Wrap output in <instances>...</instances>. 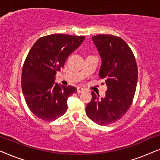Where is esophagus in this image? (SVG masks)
Returning <instances> with one entry per match:
<instances>
[{"instance_id":"1","label":"esophagus","mask_w":160,"mask_h":160,"mask_svg":"<svg viewBox=\"0 0 160 160\" xmlns=\"http://www.w3.org/2000/svg\"><path fill=\"white\" fill-rule=\"evenodd\" d=\"M85 91V89L83 88V87H77V92L78 93H81V92H83Z\"/></svg>"}]
</instances>
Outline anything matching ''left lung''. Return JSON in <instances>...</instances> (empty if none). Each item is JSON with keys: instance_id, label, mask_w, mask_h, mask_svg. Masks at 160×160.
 <instances>
[{"instance_id": "8db88e82", "label": "left lung", "mask_w": 160, "mask_h": 160, "mask_svg": "<svg viewBox=\"0 0 160 160\" xmlns=\"http://www.w3.org/2000/svg\"><path fill=\"white\" fill-rule=\"evenodd\" d=\"M102 59L99 76L107 85L106 97L92 92L86 114L100 125H108L121 119L132 105L138 82L134 54L123 39L112 35L92 37Z\"/></svg>"}]
</instances>
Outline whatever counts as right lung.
<instances>
[{"instance_id":"1","label":"right lung","mask_w":160,"mask_h":160,"mask_svg":"<svg viewBox=\"0 0 160 160\" xmlns=\"http://www.w3.org/2000/svg\"><path fill=\"white\" fill-rule=\"evenodd\" d=\"M84 38L65 34L43 36L28 52L21 84L28 108L39 119L51 122L66 112L68 98L77 90L74 87L55 84V76Z\"/></svg>"}]
</instances>
